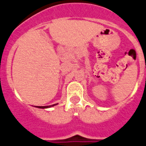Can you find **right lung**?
<instances>
[{
  "label": "right lung",
  "mask_w": 146,
  "mask_h": 146,
  "mask_svg": "<svg viewBox=\"0 0 146 146\" xmlns=\"http://www.w3.org/2000/svg\"><path fill=\"white\" fill-rule=\"evenodd\" d=\"M54 105H55V104H54V105H52V106H36V107H37V108H40V109H46V108H48V107L54 106Z\"/></svg>",
  "instance_id": "add662e5"
}]
</instances>
